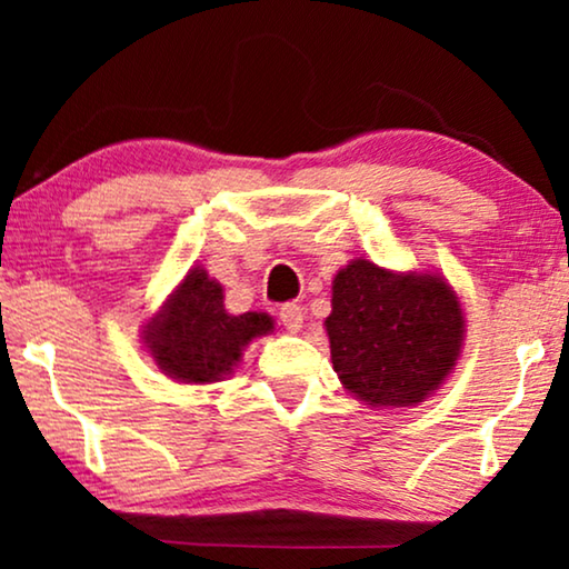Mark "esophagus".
I'll list each match as a JSON object with an SVG mask.
<instances>
[{"mask_svg":"<svg viewBox=\"0 0 569 569\" xmlns=\"http://www.w3.org/2000/svg\"><path fill=\"white\" fill-rule=\"evenodd\" d=\"M279 321L287 331H300L302 329V308L295 306V302H284L282 308H279Z\"/></svg>","mask_w":569,"mask_h":569,"instance_id":"esophagus-1","label":"esophagus"}]
</instances>
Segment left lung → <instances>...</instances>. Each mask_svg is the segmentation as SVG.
<instances>
[{
	"instance_id": "obj_1",
	"label": "left lung",
	"mask_w": 569,
	"mask_h": 569,
	"mask_svg": "<svg viewBox=\"0 0 569 569\" xmlns=\"http://www.w3.org/2000/svg\"><path fill=\"white\" fill-rule=\"evenodd\" d=\"M341 386L372 409L417 407L453 372L463 347L461 300L435 271H391L352 259L331 284L326 318Z\"/></svg>"
}]
</instances>
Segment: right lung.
Here are the masks:
<instances>
[{
	"instance_id": "right-lung-1",
	"label": "right lung",
	"mask_w": 569,
	"mask_h": 569,
	"mask_svg": "<svg viewBox=\"0 0 569 569\" xmlns=\"http://www.w3.org/2000/svg\"><path fill=\"white\" fill-rule=\"evenodd\" d=\"M271 329L267 313H228L222 284L193 267L144 323L142 339L162 376L178 383H217L238 368L243 349Z\"/></svg>"
}]
</instances>
